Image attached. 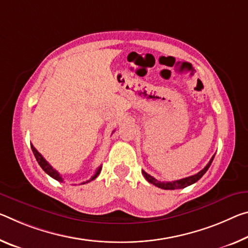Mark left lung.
Listing matches in <instances>:
<instances>
[{
	"instance_id": "left-lung-1",
	"label": "left lung",
	"mask_w": 248,
	"mask_h": 248,
	"mask_svg": "<svg viewBox=\"0 0 248 248\" xmlns=\"http://www.w3.org/2000/svg\"><path fill=\"white\" fill-rule=\"evenodd\" d=\"M214 155L212 156V159L210 160V162L206 164V167L204 168L203 170L200 171L199 173H196L194 175H191V176H187V178H184V179H181V180L172 181V182H160V181L155 179L150 174H148L145 171H142V174H143V176L145 178V180L148 181V182L152 183L153 186L163 188V190H178V188H184V187H186L188 186H191V184L195 183L196 181H199L200 179L202 178V176L204 175V173H205V172L209 170V168L211 166L212 161H213V159H214Z\"/></svg>"
}]
</instances>
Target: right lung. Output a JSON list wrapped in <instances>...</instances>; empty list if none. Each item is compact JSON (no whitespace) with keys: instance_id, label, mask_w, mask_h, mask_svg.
<instances>
[{"instance_id":"1","label":"right lung","mask_w":248,"mask_h":248,"mask_svg":"<svg viewBox=\"0 0 248 248\" xmlns=\"http://www.w3.org/2000/svg\"><path fill=\"white\" fill-rule=\"evenodd\" d=\"M31 148H32V151H33V153H34V155H35V158H36V160H37V162H38V164L39 166H41V168L43 169V170H44L47 174H48L49 176H52L53 179H55V180H57V181H60V182H62V175L58 173V171H56L55 170V169L50 166V164L47 162V161L44 159V156H43L41 153H39L36 149L34 148V145L33 144H31ZM100 171H101V167H99L97 169V171H96V173L93 174V176H92V179L90 180H88V181H86V182H84V183H81V184H85V183H88V182H90V181H93V180H95L98 175H99V173H100Z\"/></svg>"}]
</instances>
